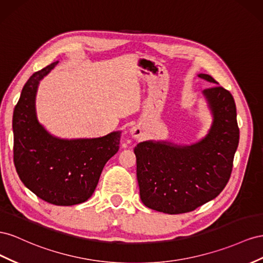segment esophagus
I'll list each match as a JSON object with an SVG mask.
<instances>
[{
    "instance_id": "obj_1",
    "label": "esophagus",
    "mask_w": 263,
    "mask_h": 263,
    "mask_svg": "<svg viewBox=\"0 0 263 263\" xmlns=\"http://www.w3.org/2000/svg\"><path fill=\"white\" fill-rule=\"evenodd\" d=\"M130 133H131L132 138L139 139V138L141 137V134H142V130H141L140 126H137V125H136V126H132V127H131Z\"/></svg>"
}]
</instances>
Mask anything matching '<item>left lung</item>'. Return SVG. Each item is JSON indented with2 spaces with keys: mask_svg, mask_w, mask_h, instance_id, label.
<instances>
[{
  "mask_svg": "<svg viewBox=\"0 0 263 263\" xmlns=\"http://www.w3.org/2000/svg\"><path fill=\"white\" fill-rule=\"evenodd\" d=\"M198 77L217 84L209 74ZM202 93L214 120L201 141L186 146L145 141L134 147L141 200L156 212H193L218 196L230 178L239 143L234 97L221 86Z\"/></svg>",
  "mask_w": 263,
  "mask_h": 263,
  "instance_id": "8db88e82",
  "label": "left lung"
}]
</instances>
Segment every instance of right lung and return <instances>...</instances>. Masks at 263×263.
<instances>
[{
    "label": "right lung",
    "instance_id": "right-lung-1",
    "mask_svg": "<svg viewBox=\"0 0 263 263\" xmlns=\"http://www.w3.org/2000/svg\"><path fill=\"white\" fill-rule=\"evenodd\" d=\"M58 62L34 72L22 90L13 114L14 164L21 181L37 197L71 206L91 197L106 163L119 149V131L96 139L52 137L36 117L40 81Z\"/></svg>",
    "mask_w": 263,
    "mask_h": 263
}]
</instances>
